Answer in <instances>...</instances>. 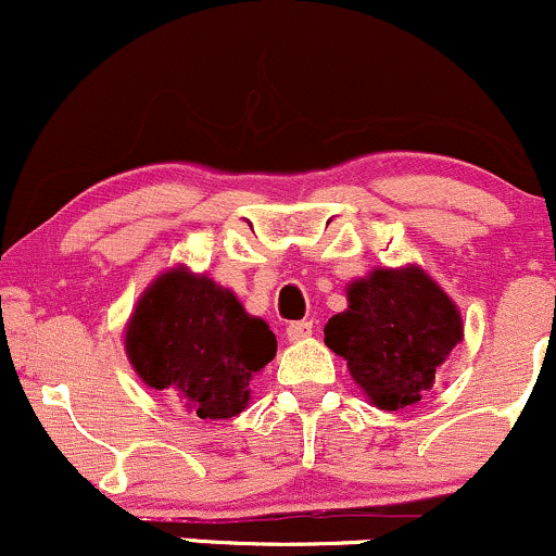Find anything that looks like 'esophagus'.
I'll list each match as a JSON object with an SVG mask.
<instances>
[{
    "label": "esophagus",
    "mask_w": 556,
    "mask_h": 556,
    "mask_svg": "<svg viewBox=\"0 0 556 556\" xmlns=\"http://www.w3.org/2000/svg\"><path fill=\"white\" fill-rule=\"evenodd\" d=\"M313 333V324L311 320H295V324L287 326V342L298 344L303 342V339H307Z\"/></svg>",
    "instance_id": "esophagus-1"
}]
</instances>
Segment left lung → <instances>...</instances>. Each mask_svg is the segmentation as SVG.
I'll return each mask as SVG.
<instances>
[{
    "instance_id": "left-lung-1",
    "label": "left lung",
    "mask_w": 556,
    "mask_h": 556,
    "mask_svg": "<svg viewBox=\"0 0 556 556\" xmlns=\"http://www.w3.org/2000/svg\"><path fill=\"white\" fill-rule=\"evenodd\" d=\"M460 339L458 305L417 264L378 266L354 279L346 311L324 329L326 346L346 359L359 391L386 412L422 401Z\"/></svg>"
}]
</instances>
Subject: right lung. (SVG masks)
Returning a JSON list of instances; mask_svg holds the SVG:
<instances>
[{"instance_id":"right-lung-1","label":"right lung","mask_w":556,"mask_h":556,"mask_svg":"<svg viewBox=\"0 0 556 556\" xmlns=\"http://www.w3.org/2000/svg\"><path fill=\"white\" fill-rule=\"evenodd\" d=\"M126 357L155 391L176 396L199 419L236 417L249 406L251 380L277 354L264 318L210 274L176 264L139 295L124 331Z\"/></svg>"}]
</instances>
